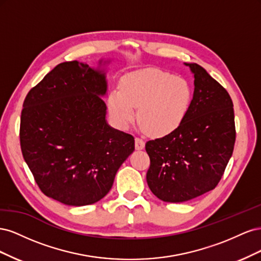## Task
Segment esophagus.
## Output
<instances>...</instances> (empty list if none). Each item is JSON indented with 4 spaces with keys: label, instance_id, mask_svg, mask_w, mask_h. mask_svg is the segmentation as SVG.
<instances>
[{
    "label": "esophagus",
    "instance_id": "34e87169",
    "mask_svg": "<svg viewBox=\"0 0 261 261\" xmlns=\"http://www.w3.org/2000/svg\"><path fill=\"white\" fill-rule=\"evenodd\" d=\"M135 148H136L137 150L144 149V148H145V141H144L143 139H140V138L136 137V138H135Z\"/></svg>",
    "mask_w": 261,
    "mask_h": 261
}]
</instances>
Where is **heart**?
Here are the masks:
<instances>
[{"label":"heart","mask_w":261,"mask_h":261,"mask_svg":"<svg viewBox=\"0 0 261 261\" xmlns=\"http://www.w3.org/2000/svg\"><path fill=\"white\" fill-rule=\"evenodd\" d=\"M194 98L185 78L158 68H144L122 77L118 90L108 96V110L116 126L125 128L135 117L155 137L168 136L184 122Z\"/></svg>","instance_id":"b5f03b06"}]
</instances>
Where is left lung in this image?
I'll return each instance as SVG.
<instances>
[{
    "instance_id": "obj_1",
    "label": "left lung",
    "mask_w": 261,
    "mask_h": 261,
    "mask_svg": "<svg viewBox=\"0 0 261 261\" xmlns=\"http://www.w3.org/2000/svg\"><path fill=\"white\" fill-rule=\"evenodd\" d=\"M191 110L168 136L149 140L147 183L158 198L183 202L215 189L232 156L236 130L230 94L196 63Z\"/></svg>"
}]
</instances>
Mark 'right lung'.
I'll return each instance as SVG.
<instances>
[{
	"mask_svg": "<svg viewBox=\"0 0 261 261\" xmlns=\"http://www.w3.org/2000/svg\"><path fill=\"white\" fill-rule=\"evenodd\" d=\"M101 63V62H100ZM106 75L77 61L55 66L31 88L20 115L22 156L45 195L68 206L99 201L135 149L110 127Z\"/></svg>",
	"mask_w": 261,
	"mask_h": 261,
	"instance_id": "1",
	"label": "right lung"
}]
</instances>
